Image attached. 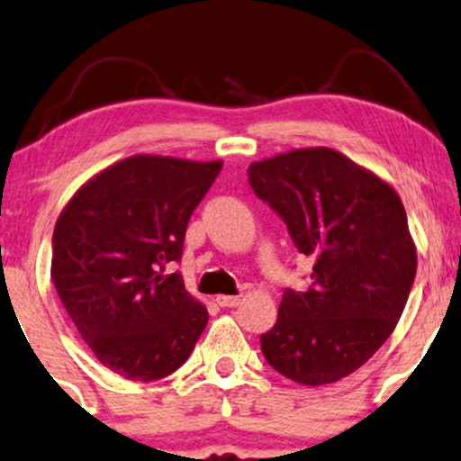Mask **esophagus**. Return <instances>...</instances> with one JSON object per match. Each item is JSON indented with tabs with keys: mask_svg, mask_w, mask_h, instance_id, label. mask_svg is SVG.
Returning <instances> with one entry per match:
<instances>
[{
	"mask_svg": "<svg viewBox=\"0 0 461 461\" xmlns=\"http://www.w3.org/2000/svg\"><path fill=\"white\" fill-rule=\"evenodd\" d=\"M215 303H218L220 308H237V305L241 303V297H229V294H220V297H215Z\"/></svg>",
	"mask_w": 461,
	"mask_h": 461,
	"instance_id": "34e87169",
	"label": "esophagus"
}]
</instances>
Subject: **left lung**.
<instances>
[{
	"mask_svg": "<svg viewBox=\"0 0 461 461\" xmlns=\"http://www.w3.org/2000/svg\"><path fill=\"white\" fill-rule=\"evenodd\" d=\"M254 194L314 260L308 291L286 288L267 363L299 384H329L387 342L417 274L406 209L389 184L327 147L294 149L248 168Z\"/></svg>",
	"mask_w": 461,
	"mask_h": 461,
	"instance_id": "obj_1",
	"label": "left lung"
}]
</instances>
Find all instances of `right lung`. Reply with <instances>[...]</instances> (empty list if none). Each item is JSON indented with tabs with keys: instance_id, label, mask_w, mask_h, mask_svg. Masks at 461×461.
<instances>
[{
	"instance_id": "add662e5",
	"label": "right lung",
	"mask_w": 461,
	"mask_h": 461,
	"mask_svg": "<svg viewBox=\"0 0 461 461\" xmlns=\"http://www.w3.org/2000/svg\"><path fill=\"white\" fill-rule=\"evenodd\" d=\"M220 170V160L126 158L89 179L57 220V294L95 359L119 376H168L207 327L184 277L164 269L181 260L190 215Z\"/></svg>"
}]
</instances>
